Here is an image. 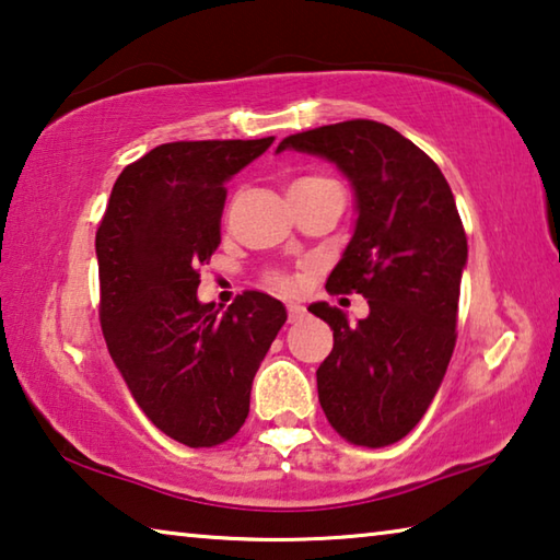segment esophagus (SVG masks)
I'll return each instance as SVG.
<instances>
[{
  "mask_svg": "<svg viewBox=\"0 0 560 560\" xmlns=\"http://www.w3.org/2000/svg\"><path fill=\"white\" fill-rule=\"evenodd\" d=\"M303 316H306V308L301 303H289V324H296Z\"/></svg>",
  "mask_w": 560,
  "mask_h": 560,
  "instance_id": "esophagus-1",
  "label": "esophagus"
}]
</instances>
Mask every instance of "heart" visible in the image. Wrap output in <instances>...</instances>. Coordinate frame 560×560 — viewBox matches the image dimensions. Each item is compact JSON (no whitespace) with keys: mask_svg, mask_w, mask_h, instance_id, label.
I'll list each match as a JSON object with an SVG mask.
<instances>
[{"mask_svg":"<svg viewBox=\"0 0 560 560\" xmlns=\"http://www.w3.org/2000/svg\"><path fill=\"white\" fill-rule=\"evenodd\" d=\"M324 183H330V179L320 177V175H306V177H299L296 183L291 185V189L293 187H314V185H324ZM273 283H279V287H289V281L283 277H277V279H273Z\"/></svg>","mask_w":560,"mask_h":560,"instance_id":"heart-1","label":"heart"}]
</instances>
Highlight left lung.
<instances>
[{"mask_svg": "<svg viewBox=\"0 0 560 560\" xmlns=\"http://www.w3.org/2000/svg\"><path fill=\"white\" fill-rule=\"evenodd\" d=\"M281 150L318 155L348 177L355 230L326 281L363 293L355 326L326 301L308 311L334 330L316 371L330 428L360 447L402 440L438 395L457 340L467 234L442 170L385 122L346 120L283 138Z\"/></svg>", "mask_w": 560, "mask_h": 560, "instance_id": "obj_1", "label": "left lung"}]
</instances>
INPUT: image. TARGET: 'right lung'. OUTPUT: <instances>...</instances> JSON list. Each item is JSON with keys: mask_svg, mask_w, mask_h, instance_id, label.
<instances>
[{"mask_svg": "<svg viewBox=\"0 0 560 560\" xmlns=\"http://www.w3.org/2000/svg\"><path fill=\"white\" fill-rule=\"evenodd\" d=\"M273 138L179 140L122 170L96 232L101 328L132 400L160 432L214 447L249 415L252 381L287 324L283 303L244 291L226 311L197 299L220 246L226 183Z\"/></svg>", "mask_w": 560, "mask_h": 560, "instance_id": "right-lung-1", "label": "right lung"}]
</instances>
